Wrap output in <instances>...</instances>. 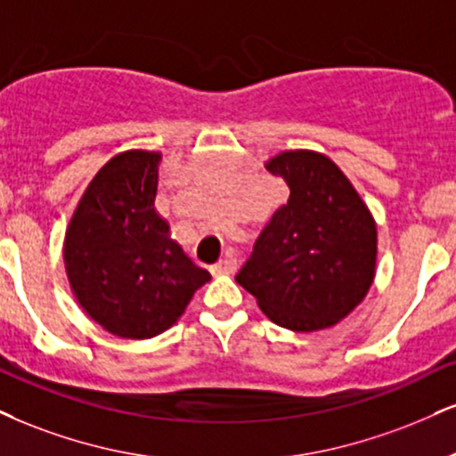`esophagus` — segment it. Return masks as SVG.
I'll use <instances>...</instances> for the list:
<instances>
[{"label": "esophagus", "mask_w": 456, "mask_h": 456, "mask_svg": "<svg viewBox=\"0 0 456 456\" xmlns=\"http://www.w3.org/2000/svg\"><path fill=\"white\" fill-rule=\"evenodd\" d=\"M233 272H235V259L232 255H227L224 259H221L212 265L214 276H227V273H233Z\"/></svg>", "instance_id": "obj_1"}]
</instances>
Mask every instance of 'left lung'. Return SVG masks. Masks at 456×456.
Returning a JSON list of instances; mask_svg holds the SVG:
<instances>
[{
    "instance_id": "obj_1",
    "label": "left lung",
    "mask_w": 456,
    "mask_h": 456,
    "mask_svg": "<svg viewBox=\"0 0 456 456\" xmlns=\"http://www.w3.org/2000/svg\"><path fill=\"white\" fill-rule=\"evenodd\" d=\"M265 169L289 186L250 259L235 276L272 322L295 333L338 325L376 278L374 214L348 175L308 148L282 151Z\"/></svg>"
}]
</instances>
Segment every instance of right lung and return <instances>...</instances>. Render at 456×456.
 <instances>
[{"label":"right lung","instance_id":"obj_1","mask_svg":"<svg viewBox=\"0 0 456 456\" xmlns=\"http://www.w3.org/2000/svg\"><path fill=\"white\" fill-rule=\"evenodd\" d=\"M159 159V151L131 148L103 163L65 229L71 293L91 321L125 339L167 331L210 281L157 212Z\"/></svg>","mask_w":456,"mask_h":456}]
</instances>
